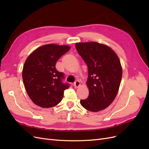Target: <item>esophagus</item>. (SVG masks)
<instances>
[{"label":"esophagus","instance_id":"obj_1","mask_svg":"<svg viewBox=\"0 0 149 149\" xmlns=\"http://www.w3.org/2000/svg\"><path fill=\"white\" fill-rule=\"evenodd\" d=\"M79 86H80V82H79V81L77 80V81H76L74 83V86L75 88H78V87Z\"/></svg>","mask_w":149,"mask_h":149}]
</instances>
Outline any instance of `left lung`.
<instances>
[{
  "label": "left lung",
  "mask_w": 149,
  "mask_h": 149,
  "mask_svg": "<svg viewBox=\"0 0 149 149\" xmlns=\"http://www.w3.org/2000/svg\"><path fill=\"white\" fill-rule=\"evenodd\" d=\"M75 46L88 69L89 94L86 100H81V104L92 112L104 109L119 91L123 75L119 58L111 48L97 42L77 43Z\"/></svg>",
  "instance_id": "obj_1"
}]
</instances>
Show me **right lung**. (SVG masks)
<instances>
[{
  "label": "right lung",
  "instance_id": "add662e5",
  "mask_svg": "<svg viewBox=\"0 0 149 149\" xmlns=\"http://www.w3.org/2000/svg\"><path fill=\"white\" fill-rule=\"evenodd\" d=\"M67 45H45L36 49L26 60L22 78L28 95L36 105L43 108L55 106L70 87L64 83V73L56 69L58 59L70 50Z\"/></svg>",
  "mask_w": 149,
  "mask_h": 149
}]
</instances>
